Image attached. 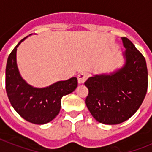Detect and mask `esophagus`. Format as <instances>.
Segmentation results:
<instances>
[{
    "label": "esophagus",
    "mask_w": 152,
    "mask_h": 152,
    "mask_svg": "<svg viewBox=\"0 0 152 152\" xmlns=\"http://www.w3.org/2000/svg\"><path fill=\"white\" fill-rule=\"evenodd\" d=\"M79 83H83L88 79V74L86 72H80L77 76Z\"/></svg>",
    "instance_id": "obj_1"
}]
</instances>
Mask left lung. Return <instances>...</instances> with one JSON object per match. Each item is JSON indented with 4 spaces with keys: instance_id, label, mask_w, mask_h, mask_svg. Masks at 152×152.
Instances as JSON below:
<instances>
[{
    "instance_id": "1",
    "label": "left lung",
    "mask_w": 152,
    "mask_h": 152,
    "mask_svg": "<svg viewBox=\"0 0 152 152\" xmlns=\"http://www.w3.org/2000/svg\"><path fill=\"white\" fill-rule=\"evenodd\" d=\"M125 62L110 74L94 75L84 84L88 88L87 107L99 122L117 125L129 119L144 101L148 90L145 58L127 38H121Z\"/></svg>"
}]
</instances>
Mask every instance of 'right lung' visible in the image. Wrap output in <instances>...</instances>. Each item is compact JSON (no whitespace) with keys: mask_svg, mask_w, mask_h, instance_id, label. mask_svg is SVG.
<instances>
[{"mask_svg":"<svg viewBox=\"0 0 152 152\" xmlns=\"http://www.w3.org/2000/svg\"><path fill=\"white\" fill-rule=\"evenodd\" d=\"M25 37L13 49L8 56L5 72L6 92L15 110L27 121L43 125L54 119L61 110L63 96L76 90L77 78L72 77L58 81L46 88H34L21 77L16 64L17 47Z\"/></svg>","mask_w":152,"mask_h":152,"instance_id":"1","label":"right lung"}]
</instances>
